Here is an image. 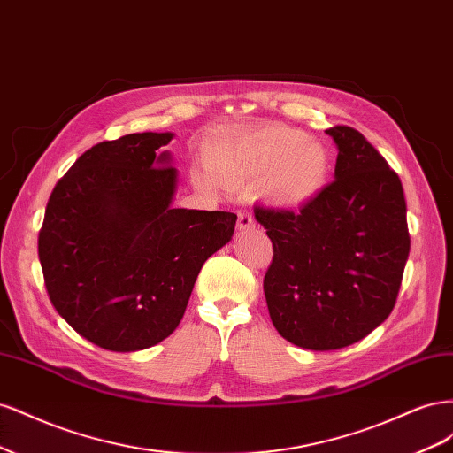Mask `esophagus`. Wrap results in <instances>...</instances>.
Listing matches in <instances>:
<instances>
[{
    "label": "esophagus",
    "mask_w": 453,
    "mask_h": 453,
    "mask_svg": "<svg viewBox=\"0 0 453 453\" xmlns=\"http://www.w3.org/2000/svg\"><path fill=\"white\" fill-rule=\"evenodd\" d=\"M238 228H240L242 232L253 230V228H255V219H253V215H251L248 210H242V211L238 213Z\"/></svg>",
    "instance_id": "esophagus-1"
}]
</instances>
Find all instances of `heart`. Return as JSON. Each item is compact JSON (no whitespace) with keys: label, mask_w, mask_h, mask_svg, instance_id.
I'll list each match as a JSON object with an SVG mask.
<instances>
[{"label":"heart","mask_w":453,"mask_h":453,"mask_svg":"<svg viewBox=\"0 0 453 453\" xmlns=\"http://www.w3.org/2000/svg\"><path fill=\"white\" fill-rule=\"evenodd\" d=\"M208 168L226 183L260 185L276 208L298 210L319 196L331 173L326 147L303 130L266 125L238 135H215L203 149ZM198 181L213 185L210 173Z\"/></svg>","instance_id":"heart-1"}]
</instances>
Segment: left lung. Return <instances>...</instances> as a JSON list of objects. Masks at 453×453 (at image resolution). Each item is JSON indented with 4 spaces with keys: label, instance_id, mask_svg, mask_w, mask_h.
<instances>
[{
    "label": "left lung",
    "instance_id": "1",
    "mask_svg": "<svg viewBox=\"0 0 453 453\" xmlns=\"http://www.w3.org/2000/svg\"><path fill=\"white\" fill-rule=\"evenodd\" d=\"M325 132L338 149L334 181L298 213L255 208L273 245L270 319L311 351L351 346L386 321L410 253L399 175L357 130Z\"/></svg>",
    "mask_w": 453,
    "mask_h": 453
}]
</instances>
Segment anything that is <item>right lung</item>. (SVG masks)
I'll return each instance as SVG.
<instances>
[{
	"mask_svg": "<svg viewBox=\"0 0 453 453\" xmlns=\"http://www.w3.org/2000/svg\"><path fill=\"white\" fill-rule=\"evenodd\" d=\"M172 132L128 134L81 155L54 187L39 232L52 306L109 351L168 338L195 281L232 240L236 215L173 208Z\"/></svg>",
	"mask_w": 453,
	"mask_h": 453,
	"instance_id": "1",
	"label": "right lung"
}]
</instances>
